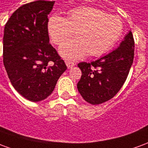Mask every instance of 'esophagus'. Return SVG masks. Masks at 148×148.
<instances>
[{
    "instance_id": "obj_1",
    "label": "esophagus",
    "mask_w": 148,
    "mask_h": 148,
    "mask_svg": "<svg viewBox=\"0 0 148 148\" xmlns=\"http://www.w3.org/2000/svg\"><path fill=\"white\" fill-rule=\"evenodd\" d=\"M66 66H67V67L69 68V69H71V68H72L73 66H75V63H74V62L69 61V60H66Z\"/></svg>"
}]
</instances>
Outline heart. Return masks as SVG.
<instances>
[{
	"instance_id": "b5f03b06",
	"label": "heart",
	"mask_w": 148,
	"mask_h": 148,
	"mask_svg": "<svg viewBox=\"0 0 148 148\" xmlns=\"http://www.w3.org/2000/svg\"><path fill=\"white\" fill-rule=\"evenodd\" d=\"M48 32L53 42L60 45L75 32L77 38L60 47L64 58L75 60L88 53L100 56L116 44L123 33V22L118 16L106 14L92 7H81L68 12L66 18L55 15L49 19Z\"/></svg>"
}]
</instances>
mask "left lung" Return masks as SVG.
<instances>
[{
	"instance_id": "1",
	"label": "left lung",
	"mask_w": 148,
	"mask_h": 148,
	"mask_svg": "<svg viewBox=\"0 0 148 148\" xmlns=\"http://www.w3.org/2000/svg\"><path fill=\"white\" fill-rule=\"evenodd\" d=\"M134 48L133 35L129 32L115 51L96 61L77 64L82 71L77 90L85 101L99 105L119 92L133 62Z\"/></svg>"
}]
</instances>
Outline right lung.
<instances>
[{"label": "right lung", "mask_w": 148, "mask_h": 148, "mask_svg": "<svg viewBox=\"0 0 148 148\" xmlns=\"http://www.w3.org/2000/svg\"><path fill=\"white\" fill-rule=\"evenodd\" d=\"M55 1L22 5L5 24L3 62L12 86L31 101L51 95L67 67L49 42L48 15Z\"/></svg>", "instance_id": "obj_1"}]
</instances>
